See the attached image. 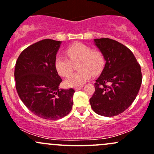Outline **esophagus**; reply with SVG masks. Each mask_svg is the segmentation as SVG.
Returning <instances> with one entry per match:
<instances>
[{"label":"esophagus","instance_id":"34e87169","mask_svg":"<svg viewBox=\"0 0 154 154\" xmlns=\"http://www.w3.org/2000/svg\"><path fill=\"white\" fill-rule=\"evenodd\" d=\"M83 88V86H79V87H76V88H75V91H78V90H81L82 88Z\"/></svg>","mask_w":154,"mask_h":154}]
</instances>
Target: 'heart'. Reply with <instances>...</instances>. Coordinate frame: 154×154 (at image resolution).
I'll list each match as a JSON object with an SVG mask.
<instances>
[{"mask_svg": "<svg viewBox=\"0 0 154 154\" xmlns=\"http://www.w3.org/2000/svg\"><path fill=\"white\" fill-rule=\"evenodd\" d=\"M68 57L57 54L54 60V67L62 77H67L72 72V63L79 62V72L69 76L65 80L67 87H78L89 80L91 75H97L103 71L106 59L101 51H93L85 44L75 43L66 48Z\"/></svg>", "mask_w": 154, "mask_h": 154, "instance_id": "b5f03b06", "label": "heart"}]
</instances>
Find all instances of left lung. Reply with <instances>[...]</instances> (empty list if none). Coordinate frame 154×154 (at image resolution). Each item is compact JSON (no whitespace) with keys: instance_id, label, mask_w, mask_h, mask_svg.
<instances>
[{"instance_id":"left-lung-1","label":"left lung","mask_w":154,"mask_h":154,"mask_svg":"<svg viewBox=\"0 0 154 154\" xmlns=\"http://www.w3.org/2000/svg\"><path fill=\"white\" fill-rule=\"evenodd\" d=\"M94 42L106 63L94 84L95 91L90 103L98 115L116 116L128 109L139 91L141 66L133 53L118 41L100 38L94 39Z\"/></svg>"}]
</instances>
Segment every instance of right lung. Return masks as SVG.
<instances>
[{
    "label": "right lung",
    "mask_w": 154,
    "mask_h": 154,
    "mask_svg": "<svg viewBox=\"0 0 154 154\" xmlns=\"http://www.w3.org/2000/svg\"><path fill=\"white\" fill-rule=\"evenodd\" d=\"M61 42L46 39L26 48L15 67L16 88L26 107L45 120H58L72 109V88L59 89L61 78L54 60Z\"/></svg>",
    "instance_id": "add662e5"
}]
</instances>
